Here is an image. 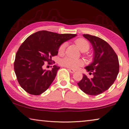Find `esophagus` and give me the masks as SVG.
I'll list each match as a JSON object with an SVG mask.
<instances>
[{"mask_svg": "<svg viewBox=\"0 0 129 129\" xmlns=\"http://www.w3.org/2000/svg\"><path fill=\"white\" fill-rule=\"evenodd\" d=\"M68 70L70 71L71 73H74L75 71H76L74 70H73V69H68Z\"/></svg>", "mask_w": 129, "mask_h": 129, "instance_id": "obj_1", "label": "esophagus"}]
</instances>
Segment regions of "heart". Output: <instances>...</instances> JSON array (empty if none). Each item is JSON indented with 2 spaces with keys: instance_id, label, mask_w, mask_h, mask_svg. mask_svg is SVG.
I'll return each instance as SVG.
<instances>
[{
  "instance_id": "obj_1",
  "label": "heart",
  "mask_w": 129,
  "mask_h": 129,
  "mask_svg": "<svg viewBox=\"0 0 129 129\" xmlns=\"http://www.w3.org/2000/svg\"><path fill=\"white\" fill-rule=\"evenodd\" d=\"M75 43L77 46L78 47V48L82 52L87 51L90 48L89 43L85 39L80 38L77 39L75 40ZM66 47V43H63L59 46L58 49L59 54L62 55L64 53ZM60 64L62 66L72 69H76L84 64V61L82 59H76L69 58V57H65L60 60Z\"/></svg>"
}]
</instances>
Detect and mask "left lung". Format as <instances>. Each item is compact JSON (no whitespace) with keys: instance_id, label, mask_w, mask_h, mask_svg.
Instances as JSON below:
<instances>
[{"instance_id":"obj_1","label":"left lung","mask_w":129,"mask_h":129,"mask_svg":"<svg viewBox=\"0 0 129 129\" xmlns=\"http://www.w3.org/2000/svg\"><path fill=\"white\" fill-rule=\"evenodd\" d=\"M93 48V62L85 67L93 77L85 74L77 83L81 90L87 94L96 96L108 90L114 84L119 73V64L117 55L108 43L98 37L83 35Z\"/></svg>"}]
</instances>
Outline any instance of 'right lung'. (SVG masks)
Masks as SVG:
<instances>
[{"instance_id": "add662e5", "label": "right lung", "mask_w": 129, "mask_h": 129, "mask_svg": "<svg viewBox=\"0 0 129 129\" xmlns=\"http://www.w3.org/2000/svg\"><path fill=\"white\" fill-rule=\"evenodd\" d=\"M76 36L41 30L25 40L16 53L14 66L18 82L26 92L40 95L48 89L60 67L54 65L51 70H44L45 62L51 64L59 46Z\"/></svg>"}]
</instances>
